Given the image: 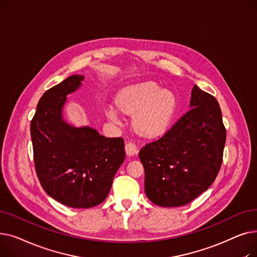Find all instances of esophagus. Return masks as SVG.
<instances>
[{"label": "esophagus", "instance_id": "1", "mask_svg": "<svg viewBox=\"0 0 257 257\" xmlns=\"http://www.w3.org/2000/svg\"><path fill=\"white\" fill-rule=\"evenodd\" d=\"M125 151L128 156H133L138 153V146L136 143L128 142L125 145Z\"/></svg>", "mask_w": 257, "mask_h": 257}]
</instances>
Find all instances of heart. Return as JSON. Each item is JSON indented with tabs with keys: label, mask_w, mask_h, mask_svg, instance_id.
<instances>
[{
	"label": "heart",
	"mask_w": 257,
	"mask_h": 257,
	"mask_svg": "<svg viewBox=\"0 0 257 257\" xmlns=\"http://www.w3.org/2000/svg\"><path fill=\"white\" fill-rule=\"evenodd\" d=\"M116 105L124 113L134 114V126L142 134L153 138L168 129L176 109V97L171 90L148 81L120 90ZM106 114L112 121L118 120L114 108H109Z\"/></svg>",
	"instance_id": "b5f03b06"
}]
</instances>
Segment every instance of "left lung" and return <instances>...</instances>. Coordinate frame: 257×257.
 <instances>
[{
  "mask_svg": "<svg viewBox=\"0 0 257 257\" xmlns=\"http://www.w3.org/2000/svg\"><path fill=\"white\" fill-rule=\"evenodd\" d=\"M190 105L163 137L139 154L146 195L163 207L190 203L212 184L222 166L226 129L217 99L195 85Z\"/></svg>",
  "mask_w": 257,
  "mask_h": 257,
  "instance_id": "1",
  "label": "left lung"
}]
</instances>
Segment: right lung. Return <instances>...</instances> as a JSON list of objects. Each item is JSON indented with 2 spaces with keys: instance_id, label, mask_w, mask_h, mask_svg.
<instances>
[{
  "instance_id": "right-lung-1",
  "label": "right lung",
  "mask_w": 257,
  "mask_h": 257,
  "mask_svg": "<svg viewBox=\"0 0 257 257\" xmlns=\"http://www.w3.org/2000/svg\"><path fill=\"white\" fill-rule=\"evenodd\" d=\"M83 79L82 75H73L48 89L31 120L38 180L50 197L75 208L102 203L125 159L121 138H105L92 128H76L63 120L66 96Z\"/></svg>"
}]
</instances>
